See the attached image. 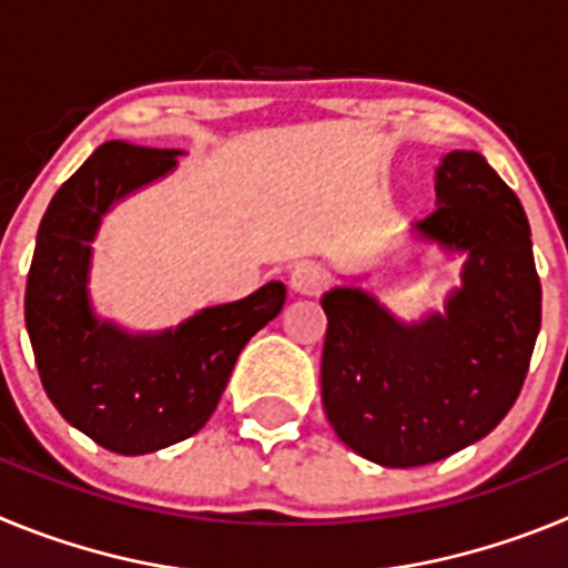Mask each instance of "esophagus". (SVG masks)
<instances>
[{
	"mask_svg": "<svg viewBox=\"0 0 568 568\" xmlns=\"http://www.w3.org/2000/svg\"><path fill=\"white\" fill-rule=\"evenodd\" d=\"M324 287H327V278L313 264H295L290 270V290L295 295H318Z\"/></svg>",
	"mask_w": 568,
	"mask_h": 568,
	"instance_id": "obj_1",
	"label": "esophagus"
}]
</instances>
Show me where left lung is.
I'll return each mask as SVG.
<instances>
[{"label": "left lung", "instance_id": "left-lung-1", "mask_svg": "<svg viewBox=\"0 0 568 568\" xmlns=\"http://www.w3.org/2000/svg\"><path fill=\"white\" fill-rule=\"evenodd\" d=\"M438 210L415 233L466 253L444 313L404 324L361 287L324 293L321 400L335 435L361 458L424 466L506 418L540 333V278L518 195L475 150L435 173Z\"/></svg>", "mask_w": 568, "mask_h": 568}]
</instances>
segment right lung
Returning a JSON list of instances; mask_svg holds the SVG:
<instances>
[{"label": "right lung", "instance_id": "1", "mask_svg": "<svg viewBox=\"0 0 568 568\" xmlns=\"http://www.w3.org/2000/svg\"><path fill=\"white\" fill-rule=\"evenodd\" d=\"M175 155L182 150L104 142L53 195L24 290V324L44 393L70 426L119 455H148L199 433L244 344L287 298V287L270 281L155 335H133L93 315L90 241L102 215L170 173Z\"/></svg>", "mask_w": 568, "mask_h": 568}]
</instances>
